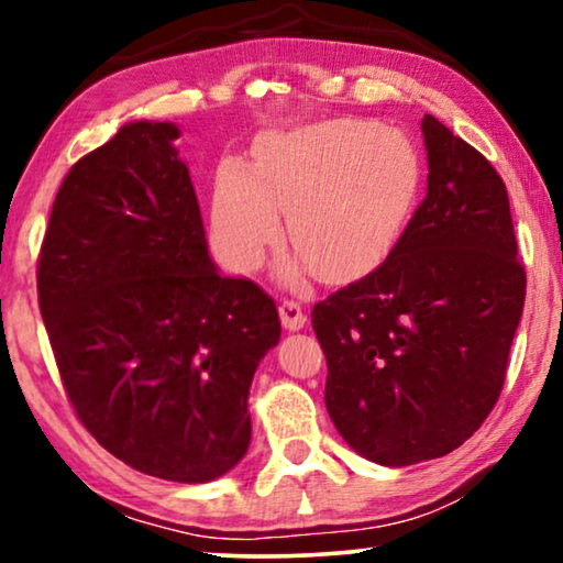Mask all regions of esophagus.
I'll return each mask as SVG.
<instances>
[{
	"instance_id": "34e87169",
	"label": "esophagus",
	"mask_w": 563,
	"mask_h": 563,
	"mask_svg": "<svg viewBox=\"0 0 563 563\" xmlns=\"http://www.w3.org/2000/svg\"><path fill=\"white\" fill-rule=\"evenodd\" d=\"M279 318H282V325L287 330H299V328H305V322H307L302 305L295 302V299H282Z\"/></svg>"
}]
</instances>
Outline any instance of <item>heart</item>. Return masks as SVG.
I'll use <instances>...</instances> for the list:
<instances>
[{
    "instance_id": "obj_1",
    "label": "heart",
    "mask_w": 563,
    "mask_h": 563,
    "mask_svg": "<svg viewBox=\"0 0 563 563\" xmlns=\"http://www.w3.org/2000/svg\"><path fill=\"white\" fill-rule=\"evenodd\" d=\"M418 176V151L399 128L341 118L276 130L256 143L251 168L228 161L214 176V251L233 272H253L279 238L284 212L297 245L284 279L314 266L325 279L358 274L402 233Z\"/></svg>"
}]
</instances>
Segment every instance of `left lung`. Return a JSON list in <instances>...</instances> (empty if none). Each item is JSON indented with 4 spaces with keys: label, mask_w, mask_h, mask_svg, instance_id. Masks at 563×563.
Listing matches in <instances>:
<instances>
[{
    "label": "left lung",
    "mask_w": 563,
    "mask_h": 563,
    "mask_svg": "<svg viewBox=\"0 0 563 563\" xmlns=\"http://www.w3.org/2000/svg\"><path fill=\"white\" fill-rule=\"evenodd\" d=\"M422 137L428 191L395 249L312 307L330 420L382 466L445 456L474 435L526 302L505 181L433 114Z\"/></svg>",
    "instance_id": "1"
}]
</instances>
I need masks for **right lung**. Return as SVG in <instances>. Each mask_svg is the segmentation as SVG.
I'll return each instance as SVG.
<instances>
[{
  "label": "right lung",
  "instance_id": "add662e5",
  "mask_svg": "<svg viewBox=\"0 0 563 563\" xmlns=\"http://www.w3.org/2000/svg\"><path fill=\"white\" fill-rule=\"evenodd\" d=\"M179 135L135 120L76 161L37 299L84 428L137 472L205 484L249 451L251 382L282 322L264 289L214 266Z\"/></svg>",
  "mask_w": 563,
  "mask_h": 563
}]
</instances>
